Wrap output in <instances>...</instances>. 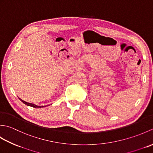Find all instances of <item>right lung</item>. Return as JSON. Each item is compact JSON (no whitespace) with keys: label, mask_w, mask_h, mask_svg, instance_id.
<instances>
[{"label":"right lung","mask_w":153,"mask_h":153,"mask_svg":"<svg viewBox=\"0 0 153 153\" xmlns=\"http://www.w3.org/2000/svg\"><path fill=\"white\" fill-rule=\"evenodd\" d=\"M19 100H20L23 103L25 104V105L30 106H31V107H33V108H42V107H45V106H38V105H35V104H33V103H30V102H25V101H24V100H23L21 99H19Z\"/></svg>","instance_id":"obj_1"}]
</instances>
